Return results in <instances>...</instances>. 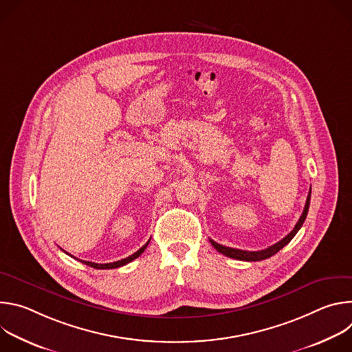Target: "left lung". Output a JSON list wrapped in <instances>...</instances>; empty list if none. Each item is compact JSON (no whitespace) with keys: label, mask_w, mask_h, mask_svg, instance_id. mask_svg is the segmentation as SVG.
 <instances>
[{"label":"left lung","mask_w":352,"mask_h":352,"mask_svg":"<svg viewBox=\"0 0 352 352\" xmlns=\"http://www.w3.org/2000/svg\"><path fill=\"white\" fill-rule=\"evenodd\" d=\"M311 190L309 189V193H308V197H307V204H305V208H304V212H302V216L299 217L298 223L295 224L294 230L287 235L284 236L281 241H278L277 243L266 248V249H262V250H242V249H235V248H228V246H224V245H220L217 242H214L213 239H210V243L214 246V249L217 250V252L228 256V258H232V259H236V261H245V262H258V261H265L273 255H276L280 249H283L294 236L295 234L299 231V228L302 227L305 219H307V214H308V210H309V204H311Z\"/></svg>","instance_id":"8db88e82"}]
</instances>
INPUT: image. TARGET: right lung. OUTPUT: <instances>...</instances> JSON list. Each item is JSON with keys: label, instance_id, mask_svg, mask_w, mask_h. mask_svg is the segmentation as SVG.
<instances>
[{"label": "right lung", "instance_id": "1", "mask_svg": "<svg viewBox=\"0 0 352 352\" xmlns=\"http://www.w3.org/2000/svg\"><path fill=\"white\" fill-rule=\"evenodd\" d=\"M148 242H150V239H148L139 250H136V252H135L133 255H131V256H128V258H125V259L113 262V263H94V262H86V261H80V262L85 263V265H87V266H90V267H93V269H117V267H121V266H124V265L132 262L133 259L139 258V256L143 254V250L146 249V246L148 245Z\"/></svg>", "mask_w": 352, "mask_h": 352}]
</instances>
